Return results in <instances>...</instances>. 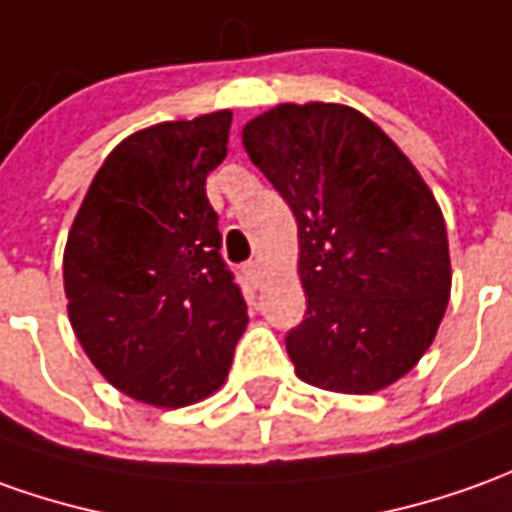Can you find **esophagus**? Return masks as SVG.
Returning <instances> with one entry per match:
<instances>
[{
  "mask_svg": "<svg viewBox=\"0 0 512 512\" xmlns=\"http://www.w3.org/2000/svg\"><path fill=\"white\" fill-rule=\"evenodd\" d=\"M245 276L250 278V284H253V287H262V264L259 262H248L245 264Z\"/></svg>",
  "mask_w": 512,
  "mask_h": 512,
  "instance_id": "1",
  "label": "esophagus"
}]
</instances>
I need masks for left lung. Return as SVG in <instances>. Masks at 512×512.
<instances>
[{
  "label": "left lung",
  "instance_id": "8db88e82",
  "mask_svg": "<svg viewBox=\"0 0 512 512\" xmlns=\"http://www.w3.org/2000/svg\"><path fill=\"white\" fill-rule=\"evenodd\" d=\"M298 222L306 315L287 331L303 382L376 393L438 334L451 290L446 222L410 158L348 105H276L242 130Z\"/></svg>",
  "mask_w": 512,
  "mask_h": 512
}]
</instances>
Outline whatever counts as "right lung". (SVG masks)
<instances>
[{"instance_id": "1", "label": "right lung", "mask_w": 512, "mask_h": 512, "mask_svg": "<svg viewBox=\"0 0 512 512\" xmlns=\"http://www.w3.org/2000/svg\"><path fill=\"white\" fill-rule=\"evenodd\" d=\"M228 133L231 111H217L128 136L69 231L63 287L74 334L116 390L153 407L211 396L248 326L206 197Z\"/></svg>"}]
</instances>
